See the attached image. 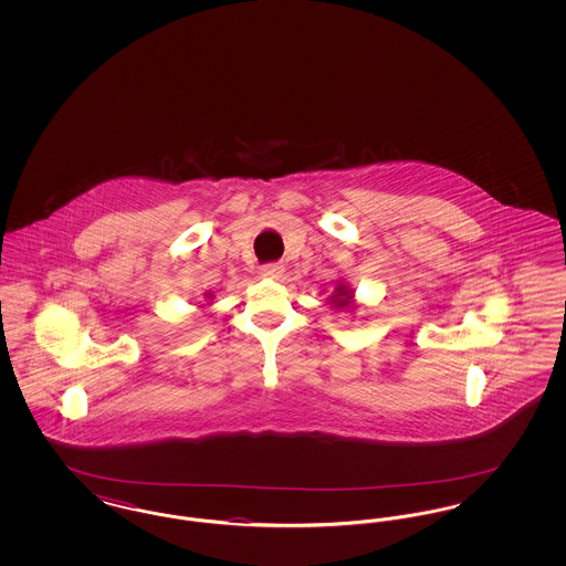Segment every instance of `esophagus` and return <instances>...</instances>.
<instances>
[{"mask_svg":"<svg viewBox=\"0 0 566 566\" xmlns=\"http://www.w3.org/2000/svg\"><path fill=\"white\" fill-rule=\"evenodd\" d=\"M259 273H261V277H268V280H280L282 273H284V268L277 265V263H271V265H263Z\"/></svg>","mask_w":566,"mask_h":566,"instance_id":"1","label":"esophagus"}]
</instances>
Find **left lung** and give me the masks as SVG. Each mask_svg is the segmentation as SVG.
<instances>
[{"label": "left lung", "mask_w": 566, "mask_h": 566, "mask_svg": "<svg viewBox=\"0 0 566 566\" xmlns=\"http://www.w3.org/2000/svg\"><path fill=\"white\" fill-rule=\"evenodd\" d=\"M352 298H354V291L346 282H337L333 295L328 296V303L335 307V310H354L352 307Z\"/></svg>", "instance_id": "left-lung-1"}]
</instances>
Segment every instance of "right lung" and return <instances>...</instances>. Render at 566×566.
Here are the masks:
<instances>
[{
  "label": "right lung",
  "instance_id": "obj_1",
  "mask_svg": "<svg viewBox=\"0 0 566 566\" xmlns=\"http://www.w3.org/2000/svg\"><path fill=\"white\" fill-rule=\"evenodd\" d=\"M203 296H206V298H212V293H206Z\"/></svg>",
  "mask_w": 566,
  "mask_h": 566
}]
</instances>
